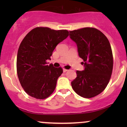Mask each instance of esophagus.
<instances>
[{
  "instance_id": "esophagus-1",
  "label": "esophagus",
  "mask_w": 127,
  "mask_h": 127,
  "mask_svg": "<svg viewBox=\"0 0 127 127\" xmlns=\"http://www.w3.org/2000/svg\"><path fill=\"white\" fill-rule=\"evenodd\" d=\"M63 72H66L67 71H68V70L65 69V68H63Z\"/></svg>"
}]
</instances>
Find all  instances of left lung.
I'll use <instances>...</instances> for the list:
<instances>
[{"label":"left lung","instance_id":"left-lung-1","mask_svg":"<svg viewBox=\"0 0 127 127\" xmlns=\"http://www.w3.org/2000/svg\"><path fill=\"white\" fill-rule=\"evenodd\" d=\"M69 32L85 67L76 71L77 77L71 82L72 88L84 98L94 97L104 91L111 77L113 62L110 44L106 36L95 28Z\"/></svg>","mask_w":127,"mask_h":127}]
</instances>
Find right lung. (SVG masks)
<instances>
[{"mask_svg": "<svg viewBox=\"0 0 127 127\" xmlns=\"http://www.w3.org/2000/svg\"><path fill=\"white\" fill-rule=\"evenodd\" d=\"M68 36L66 30L36 27L22 40L17 53V75L22 87L30 96L45 99L54 91L63 69L48 65L46 60L51 59L57 45Z\"/></svg>", "mask_w": 127, "mask_h": 127, "instance_id": "1", "label": "right lung"}]
</instances>
